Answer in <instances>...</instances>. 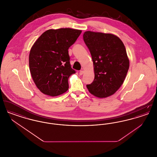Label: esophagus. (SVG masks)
Returning a JSON list of instances; mask_svg holds the SVG:
<instances>
[{
    "label": "esophagus",
    "instance_id": "34e87169",
    "mask_svg": "<svg viewBox=\"0 0 157 157\" xmlns=\"http://www.w3.org/2000/svg\"><path fill=\"white\" fill-rule=\"evenodd\" d=\"M83 71L81 70V71H79V75H83Z\"/></svg>",
    "mask_w": 157,
    "mask_h": 157
}]
</instances>
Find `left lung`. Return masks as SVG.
<instances>
[{
  "instance_id": "left-lung-1",
  "label": "left lung",
  "mask_w": 157,
  "mask_h": 157,
  "mask_svg": "<svg viewBox=\"0 0 157 157\" xmlns=\"http://www.w3.org/2000/svg\"><path fill=\"white\" fill-rule=\"evenodd\" d=\"M83 38L91 54L95 78L86 87L95 97L106 98L122 85L129 67L125 47L111 33L86 31Z\"/></svg>"
}]
</instances>
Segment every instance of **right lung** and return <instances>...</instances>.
Listing matches in <instances>:
<instances>
[{
    "mask_svg": "<svg viewBox=\"0 0 157 157\" xmlns=\"http://www.w3.org/2000/svg\"><path fill=\"white\" fill-rule=\"evenodd\" d=\"M82 31L60 28L45 31L30 49V74L37 88L45 95L56 97L67 91L72 69L68 53Z\"/></svg>",
    "mask_w": 157,
    "mask_h": 157,
    "instance_id": "obj_1",
    "label": "right lung"
}]
</instances>
